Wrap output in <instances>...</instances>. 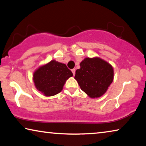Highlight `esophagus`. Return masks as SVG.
<instances>
[{
	"label": "esophagus",
	"instance_id": "esophagus-1",
	"mask_svg": "<svg viewBox=\"0 0 146 146\" xmlns=\"http://www.w3.org/2000/svg\"><path fill=\"white\" fill-rule=\"evenodd\" d=\"M71 71H72L73 75H75V69H73V70H71Z\"/></svg>",
	"mask_w": 146,
	"mask_h": 146
}]
</instances>
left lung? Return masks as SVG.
I'll list each match as a JSON object with an SVG mask.
<instances>
[{"mask_svg":"<svg viewBox=\"0 0 146 146\" xmlns=\"http://www.w3.org/2000/svg\"><path fill=\"white\" fill-rule=\"evenodd\" d=\"M76 71L75 79L80 89L91 98H99L105 94L114 78L113 66L98 56L86 57Z\"/></svg>","mask_w":146,"mask_h":146,"instance_id":"1","label":"left lung"}]
</instances>
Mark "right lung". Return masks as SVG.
Here are the masks:
<instances>
[{
    "mask_svg": "<svg viewBox=\"0 0 146 146\" xmlns=\"http://www.w3.org/2000/svg\"><path fill=\"white\" fill-rule=\"evenodd\" d=\"M73 75L65 64L52 60L34 71L33 81L36 90L44 96L52 97L63 90L66 80Z\"/></svg>",
    "mask_w": 146,
    "mask_h": 146,
    "instance_id": "add662e5",
    "label": "right lung"
}]
</instances>
